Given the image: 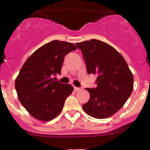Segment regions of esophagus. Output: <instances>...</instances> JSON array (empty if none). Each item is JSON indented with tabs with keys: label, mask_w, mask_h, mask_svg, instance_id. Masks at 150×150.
Here are the masks:
<instances>
[{
	"label": "esophagus",
	"mask_w": 150,
	"mask_h": 150,
	"mask_svg": "<svg viewBox=\"0 0 150 150\" xmlns=\"http://www.w3.org/2000/svg\"><path fill=\"white\" fill-rule=\"evenodd\" d=\"M80 90V88H78V87H76V86H74V91H79Z\"/></svg>",
	"instance_id": "34e87169"
}]
</instances>
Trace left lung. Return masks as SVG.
Returning a JSON list of instances; mask_svg holds the SVG:
<instances>
[{
	"label": "left lung",
	"instance_id": "1",
	"mask_svg": "<svg viewBox=\"0 0 150 150\" xmlns=\"http://www.w3.org/2000/svg\"><path fill=\"white\" fill-rule=\"evenodd\" d=\"M86 64L87 72L97 76V87L86 89L90 99L84 111L96 119L110 117L120 110L132 95L134 77L121 54L98 40L76 43Z\"/></svg>",
	"mask_w": 150,
	"mask_h": 150
}]
</instances>
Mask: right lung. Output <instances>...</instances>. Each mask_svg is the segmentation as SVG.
I'll use <instances>...</instances> for the list:
<instances>
[{
  "mask_svg": "<svg viewBox=\"0 0 150 150\" xmlns=\"http://www.w3.org/2000/svg\"><path fill=\"white\" fill-rule=\"evenodd\" d=\"M76 50L72 43L52 40L40 47L24 63L15 81L19 101L34 118L43 122L59 115L74 88L53 80L64 59Z\"/></svg>",
  "mask_w": 150,
  "mask_h": 150,
  "instance_id": "obj_1",
  "label": "right lung"
}]
</instances>
